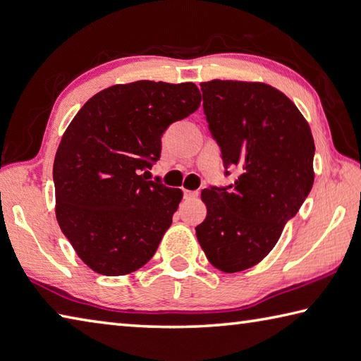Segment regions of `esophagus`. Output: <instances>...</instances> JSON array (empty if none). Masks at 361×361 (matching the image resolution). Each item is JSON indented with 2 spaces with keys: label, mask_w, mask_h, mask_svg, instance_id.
I'll list each match as a JSON object with an SVG mask.
<instances>
[{
  "label": "esophagus",
  "mask_w": 361,
  "mask_h": 361,
  "mask_svg": "<svg viewBox=\"0 0 361 361\" xmlns=\"http://www.w3.org/2000/svg\"><path fill=\"white\" fill-rule=\"evenodd\" d=\"M198 192H192V190H185V192H183V196H185V200H195V198H198Z\"/></svg>",
  "instance_id": "34e87169"
}]
</instances>
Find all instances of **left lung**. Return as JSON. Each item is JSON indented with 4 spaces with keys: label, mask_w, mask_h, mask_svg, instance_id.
I'll return each instance as SVG.
<instances>
[{
    "label": "left lung",
    "mask_w": 361,
    "mask_h": 361,
    "mask_svg": "<svg viewBox=\"0 0 361 361\" xmlns=\"http://www.w3.org/2000/svg\"><path fill=\"white\" fill-rule=\"evenodd\" d=\"M201 91L224 168L234 165L240 174L234 185L202 190L207 216L196 237L214 267L235 274L270 253L307 200L314 140L294 102L274 86L212 80Z\"/></svg>",
    "instance_id": "obj_1"
}]
</instances>
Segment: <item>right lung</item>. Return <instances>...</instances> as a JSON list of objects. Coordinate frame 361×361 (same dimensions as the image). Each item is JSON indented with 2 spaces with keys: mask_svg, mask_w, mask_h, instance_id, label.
Wrapping results in <instances>:
<instances>
[{
  "mask_svg": "<svg viewBox=\"0 0 361 361\" xmlns=\"http://www.w3.org/2000/svg\"><path fill=\"white\" fill-rule=\"evenodd\" d=\"M200 105L195 83L141 80L97 92L66 128L53 163L56 220L94 271L132 274L157 251L182 190L147 180L146 169L168 126Z\"/></svg>",
  "mask_w": 361,
  "mask_h": 361,
  "instance_id": "right-lung-1",
  "label": "right lung"
}]
</instances>
